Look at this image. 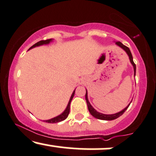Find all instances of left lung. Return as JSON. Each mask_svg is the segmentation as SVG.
I'll use <instances>...</instances> for the list:
<instances>
[{
    "label": "left lung",
    "instance_id": "8db88e82",
    "mask_svg": "<svg viewBox=\"0 0 156 156\" xmlns=\"http://www.w3.org/2000/svg\"><path fill=\"white\" fill-rule=\"evenodd\" d=\"M115 43H116V44H118L119 47H120L121 48L123 49L126 52V53L128 54V55H129V57L130 61H131V64H132L133 66V69H134V76H135V74H136V64H135L134 62H133L132 55H131V51H130L129 48L128 47H126V46L122 44L120 41H116ZM85 100H86V102H87V108H88V110L90 112V114L92 115L94 118H96L97 119H99V120H115V119H117L118 118H119L120 116H121V115L123 114L124 112H125V111L126 110V109L129 108L130 104L131 103H131L129 104V106H128V107H126L125 109H123V110L120 112H118V113H116V114H114V115H104V114H101V113L98 112H97L96 109H95L94 108H93L92 106L90 105V102L88 101V99H87V91H86V94H85Z\"/></svg>",
    "mask_w": 156,
    "mask_h": 156
}]
</instances>
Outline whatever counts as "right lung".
Wrapping results in <instances>:
<instances>
[{
    "label": "right lung",
    "mask_w": 156,
    "mask_h": 156,
    "mask_svg": "<svg viewBox=\"0 0 156 156\" xmlns=\"http://www.w3.org/2000/svg\"><path fill=\"white\" fill-rule=\"evenodd\" d=\"M52 41V39H47V40H42V41H40L37 42V43H36L35 44H34L32 46V47H30V49L33 48V47H37V46H40V45H43V44H49V42ZM74 93H75V90L73 92L72 95H71V98H70V100H69V104H68V106L66 107V110L63 112V113H62L61 115H58V116L55 117V118H52L50 119V120H45L47 122H49V123H56V122H61L63 121V120H66V119L67 118V117L69 116V112H70V104H71V100H72L73 97L74 96Z\"/></svg>",
    "instance_id": "add662e5"
}]
</instances>
